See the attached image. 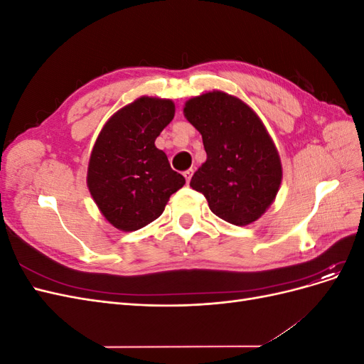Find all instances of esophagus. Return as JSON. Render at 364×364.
<instances>
[{"label": "esophagus", "mask_w": 364, "mask_h": 364, "mask_svg": "<svg viewBox=\"0 0 364 364\" xmlns=\"http://www.w3.org/2000/svg\"><path fill=\"white\" fill-rule=\"evenodd\" d=\"M193 173H194V170H193V168H190V170H186V171H183V176H185V179H186V183H190V181H191V176H193Z\"/></svg>", "instance_id": "esophagus-1"}]
</instances>
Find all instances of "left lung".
I'll list each match as a JSON object with an SVG mask.
<instances>
[{
    "mask_svg": "<svg viewBox=\"0 0 364 364\" xmlns=\"http://www.w3.org/2000/svg\"><path fill=\"white\" fill-rule=\"evenodd\" d=\"M183 114L200 132L206 151L190 186L225 222H255L277 197L282 179L279 155L261 119L238 98L220 91L191 98Z\"/></svg>",
    "mask_w": 364,
    "mask_h": 364,
    "instance_id": "8db88e82",
    "label": "left lung"
}]
</instances>
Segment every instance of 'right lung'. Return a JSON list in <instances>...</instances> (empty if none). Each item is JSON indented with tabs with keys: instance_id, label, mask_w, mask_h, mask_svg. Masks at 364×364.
<instances>
[{
	"instance_id": "right-lung-1",
	"label": "right lung",
	"mask_w": 364,
	"mask_h": 364,
	"mask_svg": "<svg viewBox=\"0 0 364 364\" xmlns=\"http://www.w3.org/2000/svg\"><path fill=\"white\" fill-rule=\"evenodd\" d=\"M174 117L171 100L141 97L118 111L98 135L87 167V186L109 223L136 230L156 220L170 196L185 185L155 146Z\"/></svg>"
}]
</instances>
